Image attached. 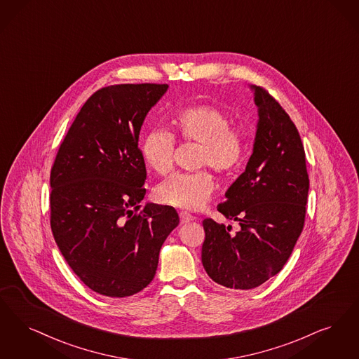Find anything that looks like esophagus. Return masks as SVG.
<instances>
[{
	"label": "esophagus",
	"instance_id": "obj_1",
	"mask_svg": "<svg viewBox=\"0 0 359 359\" xmlns=\"http://www.w3.org/2000/svg\"><path fill=\"white\" fill-rule=\"evenodd\" d=\"M180 220H182V223H188V222H192V220H196V217L194 215H191V214H188V212H184V211H182L180 214Z\"/></svg>",
	"mask_w": 359,
	"mask_h": 359
}]
</instances>
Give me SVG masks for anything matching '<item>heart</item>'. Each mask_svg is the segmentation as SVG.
<instances>
[{
  "label": "heart",
  "instance_id": "b5f03b06",
  "mask_svg": "<svg viewBox=\"0 0 359 359\" xmlns=\"http://www.w3.org/2000/svg\"><path fill=\"white\" fill-rule=\"evenodd\" d=\"M176 132L187 143L201 144L198 167H211L220 176H230L243 165L245 142L242 133L232 128L227 112L211 104L186 107L173 118ZM176 137L170 129H151L142 143L145 164L158 175L173 168ZM214 177L207 170L177 172L155 189V199L176 208L198 210L212 195Z\"/></svg>",
  "mask_w": 359,
  "mask_h": 359
}]
</instances>
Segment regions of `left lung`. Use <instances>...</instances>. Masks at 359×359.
<instances>
[{
	"label": "left lung",
	"instance_id": "1",
	"mask_svg": "<svg viewBox=\"0 0 359 359\" xmlns=\"http://www.w3.org/2000/svg\"><path fill=\"white\" fill-rule=\"evenodd\" d=\"M259 123L254 152L217 211L241 229L203 220L201 263L217 285L251 290L279 273L301 236L309 194L298 129L282 105L254 86Z\"/></svg>",
	"mask_w": 359,
	"mask_h": 359
}]
</instances>
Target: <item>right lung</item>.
Masks as SVG:
<instances>
[{
	"label": "right lung",
	"instance_id": "add662e5",
	"mask_svg": "<svg viewBox=\"0 0 359 359\" xmlns=\"http://www.w3.org/2000/svg\"><path fill=\"white\" fill-rule=\"evenodd\" d=\"M167 84L96 90L68 129L50 170V229L84 285L124 298L154 279L160 248L179 224L173 207L139 203L145 163L139 136Z\"/></svg>",
	"mask_w": 359,
	"mask_h": 359
}]
</instances>
